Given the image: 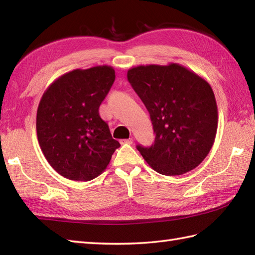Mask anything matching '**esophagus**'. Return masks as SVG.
Listing matches in <instances>:
<instances>
[{"mask_svg": "<svg viewBox=\"0 0 255 255\" xmlns=\"http://www.w3.org/2000/svg\"><path fill=\"white\" fill-rule=\"evenodd\" d=\"M132 142H133V140H132L131 138L121 140V143H122V144H132Z\"/></svg>", "mask_w": 255, "mask_h": 255, "instance_id": "obj_1", "label": "esophagus"}]
</instances>
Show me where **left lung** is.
<instances>
[{
	"label": "left lung",
	"instance_id": "8db88e82",
	"mask_svg": "<svg viewBox=\"0 0 255 255\" xmlns=\"http://www.w3.org/2000/svg\"><path fill=\"white\" fill-rule=\"evenodd\" d=\"M127 77L155 132L154 144L137 147L145 162L163 175L194 170L209 153L217 133L218 110L210 84L178 63L132 67Z\"/></svg>",
	"mask_w": 255,
	"mask_h": 255
}]
</instances>
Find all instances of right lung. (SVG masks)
<instances>
[{
    "mask_svg": "<svg viewBox=\"0 0 255 255\" xmlns=\"http://www.w3.org/2000/svg\"><path fill=\"white\" fill-rule=\"evenodd\" d=\"M115 81L111 66L75 69L48 86L36 116L37 138L48 163L72 181H91L121 144L99 108Z\"/></svg>",
    "mask_w": 255,
    "mask_h": 255,
    "instance_id": "right-lung-1",
    "label": "right lung"
}]
</instances>
